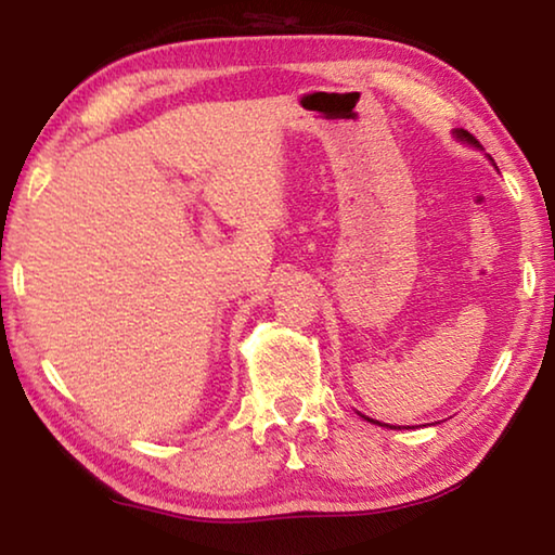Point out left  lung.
Here are the masks:
<instances>
[{"label":"left lung","mask_w":555,"mask_h":555,"mask_svg":"<svg viewBox=\"0 0 555 555\" xmlns=\"http://www.w3.org/2000/svg\"><path fill=\"white\" fill-rule=\"evenodd\" d=\"M455 134H457V139H463V142H467V144H473V146H480V142H477V139L469 134L467 129H455ZM367 421H372V418H367Z\"/></svg>","instance_id":"8db88e82"}]
</instances>
